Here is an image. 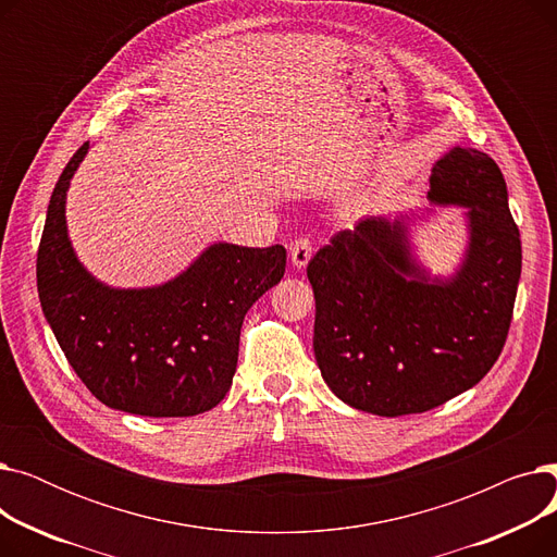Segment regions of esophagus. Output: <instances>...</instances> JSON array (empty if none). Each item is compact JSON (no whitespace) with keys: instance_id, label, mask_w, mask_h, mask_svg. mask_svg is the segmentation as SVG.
<instances>
[{"instance_id":"34e87169","label":"esophagus","mask_w":557,"mask_h":557,"mask_svg":"<svg viewBox=\"0 0 557 557\" xmlns=\"http://www.w3.org/2000/svg\"><path fill=\"white\" fill-rule=\"evenodd\" d=\"M311 242L309 239H296L294 244H290L288 248V257H290V263H294L296 269H305L309 259H311Z\"/></svg>"}]
</instances>
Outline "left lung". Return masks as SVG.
I'll list each match as a JSON object with an SVG mask.
<instances>
[{"mask_svg": "<svg viewBox=\"0 0 557 557\" xmlns=\"http://www.w3.org/2000/svg\"><path fill=\"white\" fill-rule=\"evenodd\" d=\"M429 200L463 208L468 246L451 276H431L414 255L410 230L432 208L368 216L307 267L320 374L341 401L372 416L424 413L476 386L512 320L521 242L502 169L454 146L433 164Z\"/></svg>", "mask_w": 557, "mask_h": 557, "instance_id": "8db88e82", "label": "left lung"}]
</instances>
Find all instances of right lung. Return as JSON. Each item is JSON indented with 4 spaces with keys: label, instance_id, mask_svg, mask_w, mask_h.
<instances>
[{
    "label": "right lung",
    "instance_id": "obj_1",
    "mask_svg": "<svg viewBox=\"0 0 557 557\" xmlns=\"http://www.w3.org/2000/svg\"><path fill=\"white\" fill-rule=\"evenodd\" d=\"M90 144L58 178L38 248V296L70 366L99 401L144 418H187L232 386L248 309L284 277V246L212 244L158 286L114 288L78 261L67 189Z\"/></svg>",
    "mask_w": 557,
    "mask_h": 557
}]
</instances>
